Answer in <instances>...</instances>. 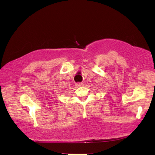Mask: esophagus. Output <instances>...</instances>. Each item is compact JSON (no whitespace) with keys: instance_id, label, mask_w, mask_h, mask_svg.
Instances as JSON below:
<instances>
[{"instance_id":"1","label":"esophagus","mask_w":155,"mask_h":155,"mask_svg":"<svg viewBox=\"0 0 155 155\" xmlns=\"http://www.w3.org/2000/svg\"><path fill=\"white\" fill-rule=\"evenodd\" d=\"M77 87H83V85H84V84L83 83H77Z\"/></svg>"}]
</instances>
